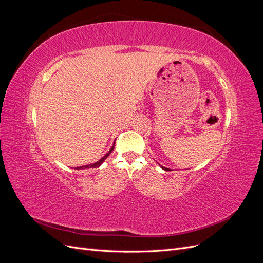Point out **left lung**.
Returning <instances> with one entry per match:
<instances>
[{"label": "left lung", "instance_id": "left-lung-1", "mask_svg": "<svg viewBox=\"0 0 263 263\" xmlns=\"http://www.w3.org/2000/svg\"><path fill=\"white\" fill-rule=\"evenodd\" d=\"M161 166V168L163 169V170H165V171H170V169H168V168H164V166H162V165H160Z\"/></svg>", "mask_w": 263, "mask_h": 263}]
</instances>
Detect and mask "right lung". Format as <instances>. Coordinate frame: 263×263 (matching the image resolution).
<instances>
[{"label": "right lung", "mask_w": 263, "mask_h": 263, "mask_svg": "<svg viewBox=\"0 0 263 263\" xmlns=\"http://www.w3.org/2000/svg\"><path fill=\"white\" fill-rule=\"evenodd\" d=\"M114 144H115V142H114ZM113 149H114V145H113V147L112 148H110L109 149V151H108V153L104 156V157H103V158H101L100 159V160L98 161V162H95V163H92V164H86V165H83V166H77V170H80V169H91V168H98V166H100L102 163H103V161H104L105 160V159L109 156V154L110 153H112V151H113Z\"/></svg>", "instance_id": "obj_1"}]
</instances>
